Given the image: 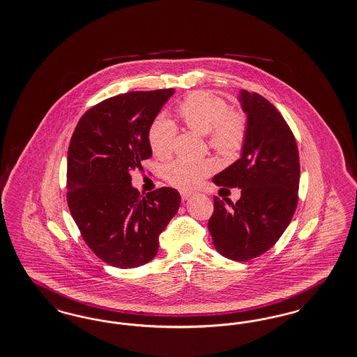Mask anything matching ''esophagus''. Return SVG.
Here are the masks:
<instances>
[{
	"instance_id": "1",
	"label": "esophagus",
	"mask_w": 357,
	"mask_h": 357,
	"mask_svg": "<svg viewBox=\"0 0 357 357\" xmlns=\"http://www.w3.org/2000/svg\"><path fill=\"white\" fill-rule=\"evenodd\" d=\"M192 195H194V192H191V191H181V197L183 200L190 199Z\"/></svg>"
}]
</instances>
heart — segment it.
<instances>
[{
	"instance_id": "b5f03b06",
	"label": "heart",
	"mask_w": 357,
	"mask_h": 357,
	"mask_svg": "<svg viewBox=\"0 0 357 357\" xmlns=\"http://www.w3.org/2000/svg\"><path fill=\"white\" fill-rule=\"evenodd\" d=\"M178 115L185 126L202 135L222 157H235L245 139L247 121L239 112H229L225 100L208 91H195L181 102ZM175 126L166 116H158L149 130V143L153 154L167 158L172 151ZM210 160L176 159L165 169V178L178 188H192L213 172Z\"/></svg>"
}]
</instances>
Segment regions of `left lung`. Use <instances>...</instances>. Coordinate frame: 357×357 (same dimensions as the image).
<instances>
[{
	"instance_id": "8db88e82",
	"label": "left lung",
	"mask_w": 357,
	"mask_h": 357,
	"mask_svg": "<svg viewBox=\"0 0 357 357\" xmlns=\"http://www.w3.org/2000/svg\"><path fill=\"white\" fill-rule=\"evenodd\" d=\"M247 118L241 158L216 174V185L242 188L241 199L214 198L208 220L215 250L247 261L268 251L288 227L298 206L300 163L295 137L278 109L257 93L241 90Z\"/></svg>"
}]
</instances>
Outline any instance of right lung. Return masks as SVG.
Masks as SVG:
<instances>
[{"instance_id":"1","label":"right lung","mask_w":357,"mask_h":357,"mask_svg":"<svg viewBox=\"0 0 357 357\" xmlns=\"http://www.w3.org/2000/svg\"><path fill=\"white\" fill-rule=\"evenodd\" d=\"M174 89L131 91L89 109L68 150V204L86 244L105 263L135 268L157 255L159 234L181 195L162 187L141 195L131 172L153 155L149 130Z\"/></svg>"}]
</instances>
